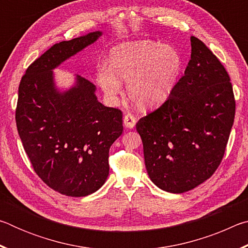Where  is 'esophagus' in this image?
<instances>
[{
	"label": "esophagus",
	"mask_w": 248,
	"mask_h": 248,
	"mask_svg": "<svg viewBox=\"0 0 248 248\" xmlns=\"http://www.w3.org/2000/svg\"><path fill=\"white\" fill-rule=\"evenodd\" d=\"M136 123H137V119L136 117H134L132 114H125L124 117V124L125 125V127L129 128V129H132L134 125H136Z\"/></svg>",
	"instance_id": "1"
}]
</instances>
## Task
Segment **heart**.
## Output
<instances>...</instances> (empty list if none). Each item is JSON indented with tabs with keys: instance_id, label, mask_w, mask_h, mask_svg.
Returning <instances> with one entry per match:
<instances>
[{
	"instance_id": "obj_1",
	"label": "heart",
	"mask_w": 248,
	"mask_h": 248,
	"mask_svg": "<svg viewBox=\"0 0 248 248\" xmlns=\"http://www.w3.org/2000/svg\"><path fill=\"white\" fill-rule=\"evenodd\" d=\"M182 69L183 59L175 48L151 40L128 41L111 49L109 68L98 70L97 83L109 96L120 93L121 82L128 83L131 102L150 108L170 98Z\"/></svg>"
}]
</instances>
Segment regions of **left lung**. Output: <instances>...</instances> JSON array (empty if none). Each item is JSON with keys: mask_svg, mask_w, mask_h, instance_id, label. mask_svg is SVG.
Returning <instances> with one entry per match:
<instances>
[{"mask_svg": "<svg viewBox=\"0 0 248 248\" xmlns=\"http://www.w3.org/2000/svg\"><path fill=\"white\" fill-rule=\"evenodd\" d=\"M190 41V60L173 95L136 125L151 180L173 194L194 189L213 175L235 116L224 66L202 41L194 36Z\"/></svg>", "mask_w": 248, "mask_h": 248, "instance_id": "obj_1", "label": "left lung"}]
</instances>
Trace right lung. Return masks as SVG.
Here are the masks:
<instances>
[{
  "instance_id": "obj_1",
  "label": "right lung",
  "mask_w": 248,
  "mask_h": 248,
  "mask_svg": "<svg viewBox=\"0 0 248 248\" xmlns=\"http://www.w3.org/2000/svg\"><path fill=\"white\" fill-rule=\"evenodd\" d=\"M102 35L93 31L53 45L28 66L18 87L15 118L25 152L46 185L70 197L93 194L106 182L123 112L99 103L96 86L79 75L60 91L53 70Z\"/></svg>"
}]
</instances>
